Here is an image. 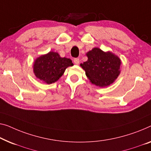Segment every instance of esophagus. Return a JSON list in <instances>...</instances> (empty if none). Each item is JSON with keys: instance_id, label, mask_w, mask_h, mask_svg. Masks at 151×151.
<instances>
[{"instance_id": "34e87169", "label": "esophagus", "mask_w": 151, "mask_h": 151, "mask_svg": "<svg viewBox=\"0 0 151 151\" xmlns=\"http://www.w3.org/2000/svg\"><path fill=\"white\" fill-rule=\"evenodd\" d=\"M79 59H78V58H75V59H74V63H75V64H76V65H78V64H79Z\"/></svg>"}]
</instances>
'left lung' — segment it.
<instances>
[{"mask_svg": "<svg viewBox=\"0 0 151 151\" xmlns=\"http://www.w3.org/2000/svg\"><path fill=\"white\" fill-rule=\"evenodd\" d=\"M87 62L81 64L86 76L93 84L99 87L111 85L120 73L121 60L111 52L105 53L93 48L87 53Z\"/></svg>", "mask_w": 151, "mask_h": 151, "instance_id": "8db88e82", "label": "left lung"}]
</instances>
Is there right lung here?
Here are the masks:
<instances>
[{"label":"right lung","instance_id":"1","mask_svg":"<svg viewBox=\"0 0 151 151\" xmlns=\"http://www.w3.org/2000/svg\"><path fill=\"white\" fill-rule=\"evenodd\" d=\"M73 66L69 58H61L59 54L50 51L40 56L34 63L36 76L47 84L55 83L63 75L67 67Z\"/></svg>","mask_w":151,"mask_h":151}]
</instances>
